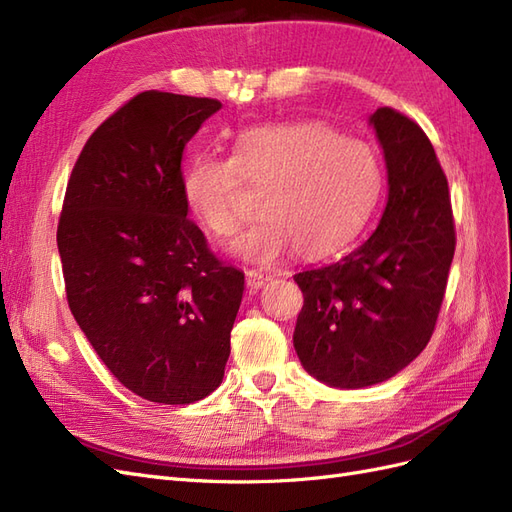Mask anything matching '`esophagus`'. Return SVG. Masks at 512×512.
Masks as SVG:
<instances>
[{
    "label": "esophagus",
    "mask_w": 512,
    "mask_h": 512,
    "mask_svg": "<svg viewBox=\"0 0 512 512\" xmlns=\"http://www.w3.org/2000/svg\"><path fill=\"white\" fill-rule=\"evenodd\" d=\"M267 282H271V275L269 273H262V271H247V288L250 290H260Z\"/></svg>",
    "instance_id": "esophagus-1"
}]
</instances>
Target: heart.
<instances>
[{"label":"heart","mask_w":512,"mask_h":512,"mask_svg":"<svg viewBox=\"0 0 512 512\" xmlns=\"http://www.w3.org/2000/svg\"><path fill=\"white\" fill-rule=\"evenodd\" d=\"M243 185L260 194V220L232 243V254L273 265L294 250L303 260L342 252L376 209L382 170L376 151L318 121L243 130L230 158L203 151L185 164L181 196L215 237H232L245 209Z\"/></svg>","instance_id":"b5f03b06"}]
</instances>
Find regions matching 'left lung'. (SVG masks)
<instances>
[{
    "mask_svg": "<svg viewBox=\"0 0 512 512\" xmlns=\"http://www.w3.org/2000/svg\"><path fill=\"white\" fill-rule=\"evenodd\" d=\"M384 151L389 200L371 237L342 260L294 275L301 365L337 389L393 378L436 329L455 254L448 181L416 121L382 106L369 117Z\"/></svg>",
    "mask_w": 512,
    "mask_h": 512,
    "instance_id": "left-lung-1",
    "label": "left lung"
}]
</instances>
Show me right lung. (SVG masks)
Returning <instances> with one entry per match:
<instances>
[{
	"mask_svg": "<svg viewBox=\"0 0 512 512\" xmlns=\"http://www.w3.org/2000/svg\"><path fill=\"white\" fill-rule=\"evenodd\" d=\"M220 100L143 91L89 136L57 226L74 320L111 374L156 404L222 384L245 275L209 250L181 160Z\"/></svg>",
	"mask_w": 512,
	"mask_h": 512,
	"instance_id": "right-lung-1",
	"label": "right lung"
}]
</instances>
